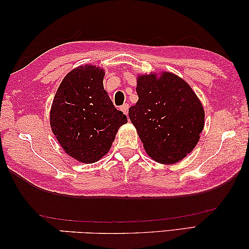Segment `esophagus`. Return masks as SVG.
I'll list each match as a JSON object with an SVG mask.
<instances>
[{
  "label": "esophagus",
  "mask_w": 249,
  "mask_h": 249,
  "mask_svg": "<svg viewBox=\"0 0 249 249\" xmlns=\"http://www.w3.org/2000/svg\"><path fill=\"white\" fill-rule=\"evenodd\" d=\"M120 109H121V111L124 112L125 116H128V113H129V105H128V104H124V105H122Z\"/></svg>",
  "instance_id": "1"
}]
</instances>
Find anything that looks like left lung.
<instances>
[{
    "mask_svg": "<svg viewBox=\"0 0 249 249\" xmlns=\"http://www.w3.org/2000/svg\"><path fill=\"white\" fill-rule=\"evenodd\" d=\"M139 99L129 108L148 156L161 164H174L192 152L204 129V108L190 85L173 72L139 75Z\"/></svg>",
    "mask_w": 249,
    "mask_h": 249,
    "instance_id": "8db88e82",
    "label": "left lung"
}]
</instances>
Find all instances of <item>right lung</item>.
Masks as SVG:
<instances>
[{"instance_id": "add662e5", "label": "right lung", "mask_w": 249, "mask_h": 249, "mask_svg": "<svg viewBox=\"0 0 249 249\" xmlns=\"http://www.w3.org/2000/svg\"><path fill=\"white\" fill-rule=\"evenodd\" d=\"M104 68L81 65L60 83L51 107L52 131L69 157L95 163L111 148L127 116L113 106L104 88Z\"/></svg>"}]
</instances>
